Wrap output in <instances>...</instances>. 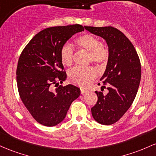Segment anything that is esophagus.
Here are the masks:
<instances>
[{
    "mask_svg": "<svg viewBox=\"0 0 156 156\" xmlns=\"http://www.w3.org/2000/svg\"><path fill=\"white\" fill-rule=\"evenodd\" d=\"M87 91V90H85V89H83V88H81V94H85Z\"/></svg>",
    "mask_w": 156,
    "mask_h": 156,
    "instance_id": "1",
    "label": "esophagus"
}]
</instances>
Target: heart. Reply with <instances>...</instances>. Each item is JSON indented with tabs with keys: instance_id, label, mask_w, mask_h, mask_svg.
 Returning a JSON list of instances; mask_svg holds the SVG:
<instances>
[{
	"instance_id": "b5f03b06",
	"label": "heart",
	"mask_w": 156,
	"mask_h": 156,
	"mask_svg": "<svg viewBox=\"0 0 156 156\" xmlns=\"http://www.w3.org/2000/svg\"><path fill=\"white\" fill-rule=\"evenodd\" d=\"M79 47L89 52V62H93L99 66L106 64L109 57V51L107 47L101 44L100 40L91 34H84L76 40ZM74 51L69 43L62 45L60 50L62 62L69 66L72 64ZM96 71L91 67H75L69 71L68 76L70 81L82 87H86L96 77Z\"/></svg>"
}]
</instances>
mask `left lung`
<instances>
[{
  "mask_svg": "<svg viewBox=\"0 0 156 156\" xmlns=\"http://www.w3.org/2000/svg\"><path fill=\"white\" fill-rule=\"evenodd\" d=\"M85 29L103 38L108 46V63L100 79L108 83V93L95 91L98 100L91 113L98 123L110 125L119 120L133 102L141 81V63L133 45L119 29L112 26Z\"/></svg>",
  "mask_w": 156,
  "mask_h": 156,
  "instance_id": "left-lung-1",
  "label": "left lung"
}]
</instances>
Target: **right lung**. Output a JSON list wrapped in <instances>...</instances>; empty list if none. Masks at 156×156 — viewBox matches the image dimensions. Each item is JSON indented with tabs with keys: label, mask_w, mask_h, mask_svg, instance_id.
<instances>
[{
	"label": "right lung",
	"mask_w": 156,
	"mask_h": 156,
	"mask_svg": "<svg viewBox=\"0 0 156 156\" xmlns=\"http://www.w3.org/2000/svg\"><path fill=\"white\" fill-rule=\"evenodd\" d=\"M83 26H55L36 34L23 50L17 67L20 99L33 118L41 125L53 127L66 118L71 103L80 97L75 85H59L66 80L60 57L62 45ZM58 87L52 91L51 85Z\"/></svg>",
	"instance_id": "right-lung-1"
}]
</instances>
